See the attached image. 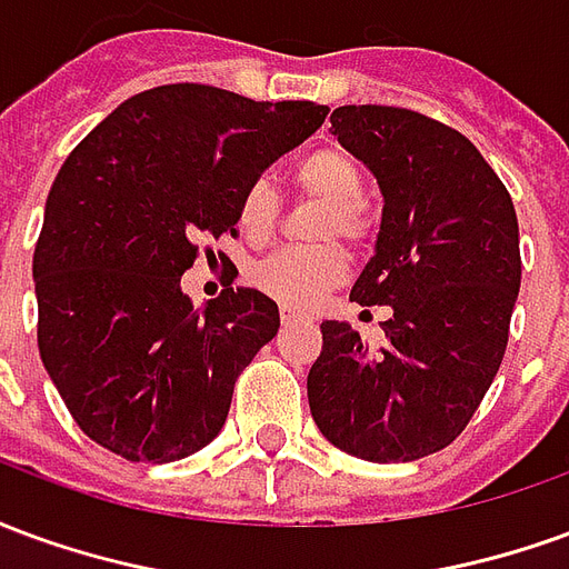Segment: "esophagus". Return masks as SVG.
Instances as JSON below:
<instances>
[{"label": "esophagus", "instance_id": "34e87169", "mask_svg": "<svg viewBox=\"0 0 569 569\" xmlns=\"http://www.w3.org/2000/svg\"><path fill=\"white\" fill-rule=\"evenodd\" d=\"M280 320H283V326H289V322L301 320V313H298V310H292V308H280Z\"/></svg>", "mask_w": 569, "mask_h": 569}]
</instances>
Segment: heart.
Listing matches in <instances>:
<instances>
[{"mask_svg": "<svg viewBox=\"0 0 569 569\" xmlns=\"http://www.w3.org/2000/svg\"><path fill=\"white\" fill-rule=\"evenodd\" d=\"M301 191L326 200L320 237H341L347 243H366L371 216L362 200V170L345 149H320L296 167ZM280 191L271 176H256L237 203V224L249 240L271 237L280 219ZM347 256L338 247H286L252 268V283L286 308H310L347 277Z\"/></svg>", "mask_w": 569, "mask_h": 569, "instance_id": "obj_1", "label": "heart"}]
</instances>
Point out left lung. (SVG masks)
I'll return each instance as SVG.
<instances>
[{
  "label": "left lung",
  "mask_w": 569,
  "mask_h": 569,
  "mask_svg": "<svg viewBox=\"0 0 569 569\" xmlns=\"http://www.w3.org/2000/svg\"><path fill=\"white\" fill-rule=\"evenodd\" d=\"M332 133L383 194L375 256L350 298L387 305L381 350L347 322L320 326L308 375L317 427L371 463L448 448L497 378L521 286L518 219L481 151L436 118L338 106Z\"/></svg>",
  "instance_id": "1"
}]
</instances>
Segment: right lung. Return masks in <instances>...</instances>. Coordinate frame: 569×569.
I'll list each match as a JSON object with an SVG mask.
<instances>
[{"label":"right lung","mask_w":569,"mask_h":569,"mask_svg":"<svg viewBox=\"0 0 569 569\" xmlns=\"http://www.w3.org/2000/svg\"><path fill=\"white\" fill-rule=\"evenodd\" d=\"M326 116L310 100L161 84L72 149L48 191L32 280L44 371L88 439L170 463L219 436L280 310L247 286L194 310L179 280L198 240L237 234L243 188Z\"/></svg>","instance_id":"1"}]
</instances>
